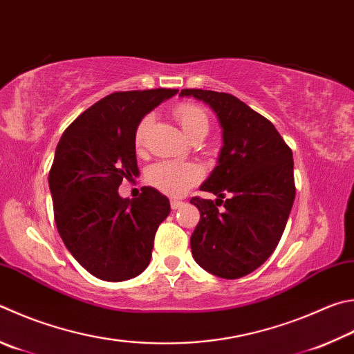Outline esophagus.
<instances>
[{"instance_id":"34e87169","label":"esophagus","mask_w":354,"mask_h":354,"mask_svg":"<svg viewBox=\"0 0 354 354\" xmlns=\"http://www.w3.org/2000/svg\"><path fill=\"white\" fill-rule=\"evenodd\" d=\"M170 205H171V209H179L183 205V201H179V199H171L170 201Z\"/></svg>"}]
</instances>
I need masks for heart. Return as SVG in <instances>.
<instances>
[{"instance_id":"1","label":"heart","mask_w":354,"mask_h":354,"mask_svg":"<svg viewBox=\"0 0 354 354\" xmlns=\"http://www.w3.org/2000/svg\"><path fill=\"white\" fill-rule=\"evenodd\" d=\"M179 125L189 138L207 130L209 120L203 108L192 104H179L173 110ZM151 124V115H144L134 130V145L140 149L144 145L147 130ZM201 179V170L195 164H183L175 160H160L147 171V183L156 190L170 196H181L192 185Z\"/></svg>"}]
</instances>
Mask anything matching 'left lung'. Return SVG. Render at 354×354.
Instances as JSON below:
<instances>
[{"instance_id":"left-lung-1","label":"left lung","mask_w":354,"mask_h":354,"mask_svg":"<svg viewBox=\"0 0 354 354\" xmlns=\"http://www.w3.org/2000/svg\"><path fill=\"white\" fill-rule=\"evenodd\" d=\"M179 95L207 104L223 128L218 165L201 185L218 199H190L199 210L192 254L216 277H244L271 257L283 235L295 198L292 151L271 122L232 94L183 89Z\"/></svg>"}]
</instances>
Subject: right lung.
Instances as JSON below:
<instances>
[{
  "mask_svg": "<svg viewBox=\"0 0 354 354\" xmlns=\"http://www.w3.org/2000/svg\"><path fill=\"white\" fill-rule=\"evenodd\" d=\"M178 89L118 91L83 111L57 145L49 171L57 230L74 259L94 277L124 281L145 271L155 235L170 214L169 198L142 187L119 196L124 179L138 176L134 130Z\"/></svg>",
  "mask_w": 354,
  "mask_h": 354,
  "instance_id": "1",
  "label": "right lung"
}]
</instances>
